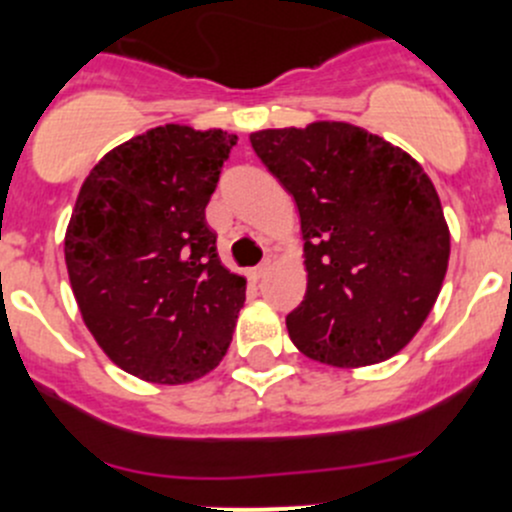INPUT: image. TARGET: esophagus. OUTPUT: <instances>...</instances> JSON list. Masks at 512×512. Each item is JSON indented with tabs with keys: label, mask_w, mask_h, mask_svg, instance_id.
<instances>
[{
	"label": "esophagus",
	"mask_w": 512,
	"mask_h": 512,
	"mask_svg": "<svg viewBox=\"0 0 512 512\" xmlns=\"http://www.w3.org/2000/svg\"><path fill=\"white\" fill-rule=\"evenodd\" d=\"M267 270H270V262H262V265L252 267V270H250V280H252V282L262 280V277L267 275Z\"/></svg>",
	"instance_id": "1"
}]
</instances>
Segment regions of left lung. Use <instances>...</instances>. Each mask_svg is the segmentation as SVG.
Returning <instances> with one entry per match:
<instances>
[{
  "label": "left lung",
  "instance_id": "left-lung-1",
  "mask_svg": "<svg viewBox=\"0 0 512 512\" xmlns=\"http://www.w3.org/2000/svg\"><path fill=\"white\" fill-rule=\"evenodd\" d=\"M250 143L299 210L307 292L287 314L294 347L342 369L399 354L436 304L451 255L431 178L342 121L267 128Z\"/></svg>",
  "mask_w": 512,
  "mask_h": 512
}]
</instances>
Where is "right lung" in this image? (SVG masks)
Here are the masks:
<instances>
[{"instance_id": "obj_1", "label": "right lung", "mask_w": 512, "mask_h": 512, "mask_svg": "<svg viewBox=\"0 0 512 512\" xmlns=\"http://www.w3.org/2000/svg\"><path fill=\"white\" fill-rule=\"evenodd\" d=\"M237 136L151 128L106 153L84 180L64 240L81 317L123 371L188 384L220 364L245 302L205 205Z\"/></svg>"}]
</instances>
